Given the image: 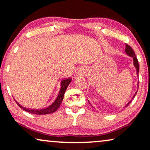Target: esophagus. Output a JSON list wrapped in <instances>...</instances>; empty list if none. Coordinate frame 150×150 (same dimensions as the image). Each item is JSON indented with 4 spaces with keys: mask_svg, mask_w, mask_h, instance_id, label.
I'll list each match as a JSON object with an SVG mask.
<instances>
[{
    "mask_svg": "<svg viewBox=\"0 0 150 150\" xmlns=\"http://www.w3.org/2000/svg\"><path fill=\"white\" fill-rule=\"evenodd\" d=\"M81 73H83V74H84V73H83V72H81Z\"/></svg>",
    "mask_w": 150,
    "mask_h": 150,
    "instance_id": "1",
    "label": "esophagus"
}]
</instances>
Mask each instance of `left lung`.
Masks as SVG:
<instances>
[{
	"mask_svg": "<svg viewBox=\"0 0 150 150\" xmlns=\"http://www.w3.org/2000/svg\"><path fill=\"white\" fill-rule=\"evenodd\" d=\"M125 52H126V54L128 55V56H130V57H132V59H133V64H134V67H135V68H136V70H137V76L139 77V74H138V73H139V66L138 60H137V57H136V56H135V54H134V52L133 51V50L132 49V47H130V46L128 45H127V44H126ZM137 86H138V88H139V82L137 83ZM137 93V92H135V94H134V95L133 96H132V98L131 100H130L129 101V102H128V103H127V105H126L125 107H127L128 105H129L130 103H131L132 100L134 98V97L135 96ZM88 102H89V100H88ZM89 103L90 104V102H89ZM90 105H91V104H90Z\"/></svg>",
	"mask_w": 150,
	"mask_h": 150,
	"instance_id": "left-lung-1",
	"label": "left lung"
}]
</instances>
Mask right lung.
Here are the masks:
<instances>
[{
	"mask_svg": "<svg viewBox=\"0 0 150 150\" xmlns=\"http://www.w3.org/2000/svg\"><path fill=\"white\" fill-rule=\"evenodd\" d=\"M71 81V77L67 78V79H63L61 81L60 83V91L58 92V96H57V98H56L53 103H52L50 106L47 107H44L43 109H29V108H26V107L22 106V105L19 104V103L16 100L17 104L18 105V106L24 109V111H27V112L34 113V114L36 115H45V114H50V113H52L56 111L57 109L59 108V107L60 106V104L62 103V101L63 100V98H64V92L66 91L67 87L70 84Z\"/></svg>",
	"mask_w": 150,
	"mask_h": 150,
	"instance_id": "obj_1",
	"label": "right lung"
}]
</instances>
